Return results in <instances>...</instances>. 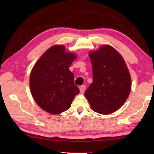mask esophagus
<instances>
[{
	"instance_id": "esophagus-1",
	"label": "esophagus",
	"mask_w": 154,
	"mask_h": 154,
	"mask_svg": "<svg viewBox=\"0 0 154 154\" xmlns=\"http://www.w3.org/2000/svg\"><path fill=\"white\" fill-rule=\"evenodd\" d=\"M79 89H80L81 93H83L84 91H85V89H86V86H85V85H82V86H81V87H79Z\"/></svg>"
}]
</instances>
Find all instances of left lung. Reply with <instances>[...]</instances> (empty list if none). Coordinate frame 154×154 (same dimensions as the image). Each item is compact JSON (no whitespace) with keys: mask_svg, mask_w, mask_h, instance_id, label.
I'll list each match as a JSON object with an SVG mask.
<instances>
[{"mask_svg":"<svg viewBox=\"0 0 154 154\" xmlns=\"http://www.w3.org/2000/svg\"><path fill=\"white\" fill-rule=\"evenodd\" d=\"M93 83L85 96L94 112L109 114L126 102L131 91V77L121 55L109 45L91 51Z\"/></svg>","mask_w":154,"mask_h":154,"instance_id":"obj_1","label":"left lung"}]
</instances>
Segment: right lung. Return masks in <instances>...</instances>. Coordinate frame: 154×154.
Instances as JSON below:
<instances>
[{"label":"right lung","mask_w":154,"mask_h":154,"mask_svg":"<svg viewBox=\"0 0 154 154\" xmlns=\"http://www.w3.org/2000/svg\"><path fill=\"white\" fill-rule=\"evenodd\" d=\"M77 58L63 45L49 48L31 71L30 88L34 99L44 110L58 114L68 110L79 89L69 67Z\"/></svg>","instance_id":"1"}]
</instances>
